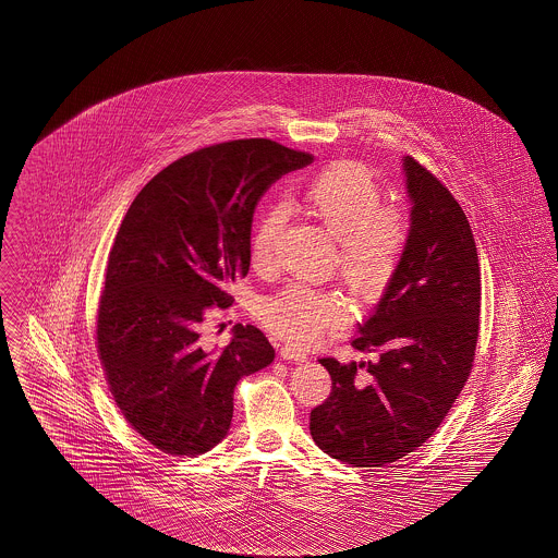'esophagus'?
<instances>
[{
  "label": "esophagus",
  "instance_id": "34e87169",
  "mask_svg": "<svg viewBox=\"0 0 558 558\" xmlns=\"http://www.w3.org/2000/svg\"><path fill=\"white\" fill-rule=\"evenodd\" d=\"M280 357H282V360H294V362H301V360H305V357H307V353H305L303 349H299V347L284 345L280 347Z\"/></svg>",
  "mask_w": 558,
  "mask_h": 558
}]
</instances>
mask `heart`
Listing matches in <instances>:
<instances>
[{
  "label": "heart",
  "mask_w": 558,
  "mask_h": 558,
  "mask_svg": "<svg viewBox=\"0 0 558 558\" xmlns=\"http://www.w3.org/2000/svg\"><path fill=\"white\" fill-rule=\"evenodd\" d=\"M301 207L337 236L335 262L347 284L360 296H378L403 266L412 221L398 205L383 203V186L368 165L337 160L318 171L301 192ZM287 226V209L269 207L257 221L248 246L251 266L269 274L276 246ZM259 319L269 332L292 345L316 343L343 328L347 307L332 291L292 282L259 303Z\"/></svg>",
  "instance_id": "b5f03b06"
}]
</instances>
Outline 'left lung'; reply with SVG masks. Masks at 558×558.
I'll return each mask as SVG.
<instances>
[{"instance_id":"obj_1","label":"left lung","mask_w":558,"mask_h":558,"mask_svg":"<svg viewBox=\"0 0 558 558\" xmlns=\"http://www.w3.org/2000/svg\"><path fill=\"white\" fill-rule=\"evenodd\" d=\"M412 234L398 278L351 347L371 362L319 357L330 396L312 410L319 450L353 466H385L444 423L475 362L481 269L471 223L425 165L403 159Z\"/></svg>"}]
</instances>
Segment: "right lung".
Here are the masks:
<instances>
[{"label":"right lung","mask_w":558,"mask_h":558,"mask_svg":"<svg viewBox=\"0 0 558 558\" xmlns=\"http://www.w3.org/2000/svg\"><path fill=\"white\" fill-rule=\"evenodd\" d=\"M314 155L267 137L230 140L173 160L137 192L108 253L96 345L123 418L157 450L192 458L226 435L242 376L274 362L266 335L234 326L203 343L213 310L234 303L257 201Z\"/></svg>","instance_id":"right-lung-1"}]
</instances>
